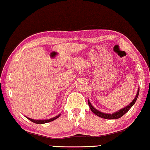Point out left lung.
<instances>
[{
  "mask_svg": "<svg viewBox=\"0 0 150 150\" xmlns=\"http://www.w3.org/2000/svg\"><path fill=\"white\" fill-rule=\"evenodd\" d=\"M139 89L138 88L137 93L135 98H134V99L131 102L130 104H129V105H127V106H126L125 108H122V109L118 110V111H117V112H115L112 113V114H108V113L102 112L99 111V110H96L95 108H94L93 105H91V103H90V102L89 101V100H88V105H89V107H90V110H91V111L93 112V113H95V114L96 115H98V117H100L104 118V119H108V120L118 119V118H120L121 117H122L123 115L125 114V113L129 111V109H130L134 105V103H135L137 99L138 95H139Z\"/></svg>",
  "mask_w": 150,
  "mask_h": 150,
  "instance_id": "obj_1",
  "label": "left lung"
}]
</instances>
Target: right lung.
I'll list each match as a JSON object with an SVG mask.
<instances>
[{
    "instance_id": "add662e5",
    "label": "right lung",
    "mask_w": 150,
    "mask_h": 150,
    "mask_svg": "<svg viewBox=\"0 0 150 150\" xmlns=\"http://www.w3.org/2000/svg\"><path fill=\"white\" fill-rule=\"evenodd\" d=\"M60 115H61V114L57 115V116L54 117H52V118H50V119L44 120H37L31 119V118H29V117H27V118L29 120H30L31 122H34V123H36V124H45V123L50 122H52V121L55 120H56L57 118H58L60 116Z\"/></svg>"
}]
</instances>
